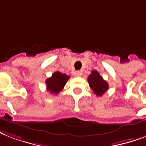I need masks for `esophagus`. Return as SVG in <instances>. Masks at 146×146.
I'll return each mask as SVG.
<instances>
[{"mask_svg": "<svg viewBox=\"0 0 146 146\" xmlns=\"http://www.w3.org/2000/svg\"><path fill=\"white\" fill-rule=\"evenodd\" d=\"M74 75L76 77H80L81 75V72L80 71H76L74 72Z\"/></svg>", "mask_w": 146, "mask_h": 146, "instance_id": "1", "label": "esophagus"}]
</instances>
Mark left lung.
I'll return each instance as SVG.
<instances>
[{"instance_id":"obj_1","label":"left lung","mask_w":146,"mask_h":146,"mask_svg":"<svg viewBox=\"0 0 146 146\" xmlns=\"http://www.w3.org/2000/svg\"><path fill=\"white\" fill-rule=\"evenodd\" d=\"M89 85L91 90L97 96H102L109 88V85L106 81L100 75L96 70H93L88 78Z\"/></svg>"}]
</instances>
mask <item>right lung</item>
Listing matches in <instances>:
<instances>
[{
    "label": "right lung",
    "mask_w": 146,
    "mask_h": 146,
    "mask_svg": "<svg viewBox=\"0 0 146 146\" xmlns=\"http://www.w3.org/2000/svg\"><path fill=\"white\" fill-rule=\"evenodd\" d=\"M70 77L62 72H55L52 77L46 79V88L52 94H58L65 87Z\"/></svg>",
    "instance_id": "obj_1"
}]
</instances>
